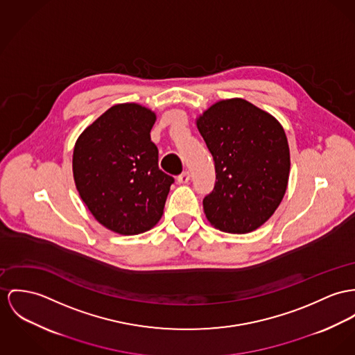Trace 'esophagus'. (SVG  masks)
<instances>
[{
    "label": "esophagus",
    "instance_id": "esophagus-1",
    "mask_svg": "<svg viewBox=\"0 0 355 355\" xmlns=\"http://www.w3.org/2000/svg\"><path fill=\"white\" fill-rule=\"evenodd\" d=\"M191 180V173L189 171H184L182 174L178 175V182L180 184H188Z\"/></svg>",
    "mask_w": 355,
    "mask_h": 355
}]
</instances>
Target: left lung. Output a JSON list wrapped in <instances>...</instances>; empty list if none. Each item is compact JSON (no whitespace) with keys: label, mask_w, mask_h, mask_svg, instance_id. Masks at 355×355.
<instances>
[{"label":"left lung","mask_w":355,"mask_h":355,"mask_svg":"<svg viewBox=\"0 0 355 355\" xmlns=\"http://www.w3.org/2000/svg\"><path fill=\"white\" fill-rule=\"evenodd\" d=\"M215 161V188L202 200L220 231L247 234L272 218L288 187L291 154L282 125L243 98L221 100L197 119Z\"/></svg>","instance_id":"obj_1"}]
</instances>
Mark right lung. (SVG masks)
<instances>
[{"mask_svg": "<svg viewBox=\"0 0 355 355\" xmlns=\"http://www.w3.org/2000/svg\"><path fill=\"white\" fill-rule=\"evenodd\" d=\"M155 120L146 107L117 104L76 141L77 191L94 218L113 232H146L164 215L174 178L158 167V148L150 137Z\"/></svg>", "mask_w": 355, "mask_h": 355, "instance_id": "1", "label": "right lung"}]
</instances>
